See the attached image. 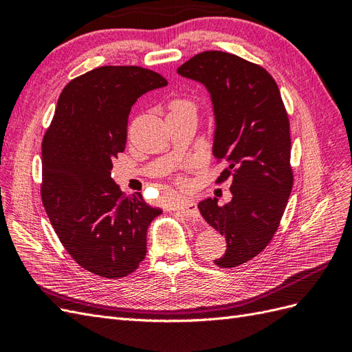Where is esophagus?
I'll return each mask as SVG.
<instances>
[{
  "instance_id": "1",
  "label": "esophagus",
  "mask_w": 352,
  "mask_h": 352,
  "mask_svg": "<svg viewBox=\"0 0 352 352\" xmlns=\"http://www.w3.org/2000/svg\"><path fill=\"white\" fill-rule=\"evenodd\" d=\"M176 210L184 212L185 216H190V217H198L199 211L197 207V202L194 199H182L179 201L176 204Z\"/></svg>"
}]
</instances>
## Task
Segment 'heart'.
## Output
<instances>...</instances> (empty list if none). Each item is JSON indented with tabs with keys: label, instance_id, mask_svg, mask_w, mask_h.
Listing matches in <instances>:
<instances>
[{
	"label": "heart",
	"instance_id": "heart-1",
	"mask_svg": "<svg viewBox=\"0 0 352 352\" xmlns=\"http://www.w3.org/2000/svg\"><path fill=\"white\" fill-rule=\"evenodd\" d=\"M194 110L195 111V104L189 98H175L170 102V113H179V111H188Z\"/></svg>",
	"mask_w": 352,
	"mask_h": 352
}]
</instances>
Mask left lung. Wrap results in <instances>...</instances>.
<instances>
[{
  "label": "left lung",
  "mask_w": 352,
  "mask_h": 352,
  "mask_svg": "<svg viewBox=\"0 0 352 352\" xmlns=\"http://www.w3.org/2000/svg\"><path fill=\"white\" fill-rule=\"evenodd\" d=\"M177 73L210 92L216 120L212 154L228 164L217 182L232 177V199L220 207L217 198H207L198 208L226 238V252L214 264L236 267L267 247L289 199V119L272 74L235 54L199 52Z\"/></svg>",
  "instance_id": "1"
}]
</instances>
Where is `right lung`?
Segmentation results:
<instances>
[{"mask_svg":"<svg viewBox=\"0 0 352 352\" xmlns=\"http://www.w3.org/2000/svg\"><path fill=\"white\" fill-rule=\"evenodd\" d=\"M167 80L138 66H102L70 80L42 141L41 197L60 242L85 270L107 279L133 273L146 230L162 210L126 195L111 177L127 119L141 95Z\"/></svg>","mask_w":352,"mask_h":352,"instance_id":"1","label":"right lung"}]
</instances>
